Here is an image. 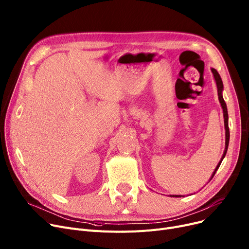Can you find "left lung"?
<instances>
[{
    "label": "left lung",
    "mask_w": 249,
    "mask_h": 249,
    "mask_svg": "<svg viewBox=\"0 0 249 249\" xmlns=\"http://www.w3.org/2000/svg\"><path fill=\"white\" fill-rule=\"evenodd\" d=\"M211 71L213 73V76H214V80L216 82V86H217V91H218V99H219V102L221 104V107L222 109H223V116H224V126H225V150H224V153L223 155H222V158L219 161V163L217 164L215 171L213 172L211 178H210V180L213 178V177L215 176L217 169L219 168L222 160H224L225 155H226V152H227V149H228V144H229V137H230V133H229V127H228V111H227V106H226V103L223 99V95H222V91H223V82H222V78L220 76V74L218 73V71L215 70V69H211ZM209 180V181H210ZM171 197H175V198H180V197H185V196L182 195H171Z\"/></svg>",
    "instance_id": "obj_1"
}]
</instances>
